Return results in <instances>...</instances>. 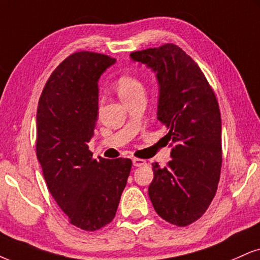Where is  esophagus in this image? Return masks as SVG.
Segmentation results:
<instances>
[{
  "label": "esophagus",
  "mask_w": 260,
  "mask_h": 260,
  "mask_svg": "<svg viewBox=\"0 0 260 260\" xmlns=\"http://www.w3.org/2000/svg\"><path fill=\"white\" fill-rule=\"evenodd\" d=\"M133 164H134V166H143V165L147 164V161H146V160L140 159V158H134L133 159Z\"/></svg>",
  "instance_id": "obj_1"
}]
</instances>
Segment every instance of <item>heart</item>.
<instances>
[{"label":"heart","instance_id":"heart-1","mask_svg":"<svg viewBox=\"0 0 260 260\" xmlns=\"http://www.w3.org/2000/svg\"><path fill=\"white\" fill-rule=\"evenodd\" d=\"M115 86L121 99L129 98L135 92L143 90V85L140 79L131 75H121L115 82Z\"/></svg>","mask_w":260,"mask_h":260}]
</instances>
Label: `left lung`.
<instances>
[{"label": "left lung", "mask_w": 260, "mask_h": 260, "mask_svg": "<svg viewBox=\"0 0 260 260\" xmlns=\"http://www.w3.org/2000/svg\"><path fill=\"white\" fill-rule=\"evenodd\" d=\"M150 67L159 82L158 119L168 127L171 160L152 164L148 195L166 222L187 226L200 218L218 187L222 121L218 101L198 63L174 43L130 54Z\"/></svg>", "instance_id": "obj_1"}]
</instances>
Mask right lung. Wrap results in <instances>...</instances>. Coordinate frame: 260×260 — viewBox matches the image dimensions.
I'll use <instances>...</instances> for the list:
<instances>
[{
	"mask_svg": "<svg viewBox=\"0 0 260 260\" xmlns=\"http://www.w3.org/2000/svg\"><path fill=\"white\" fill-rule=\"evenodd\" d=\"M114 62L105 54H71L38 101L36 154L48 189L70 223L86 232L113 220L133 166L130 159H92L88 146L98 120L99 78Z\"/></svg>",
	"mask_w": 260,
	"mask_h": 260,
	"instance_id": "right-lung-1",
	"label": "right lung"
}]
</instances>
